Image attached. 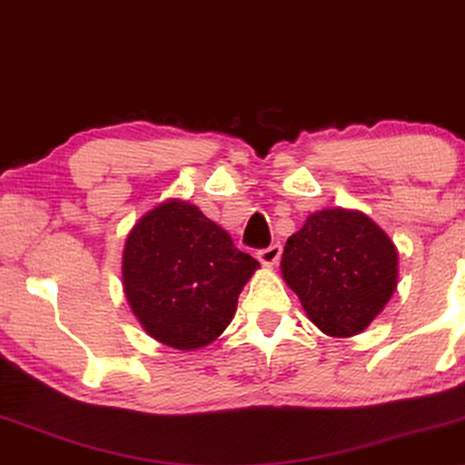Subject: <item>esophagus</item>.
<instances>
[{
  "mask_svg": "<svg viewBox=\"0 0 465 465\" xmlns=\"http://www.w3.org/2000/svg\"><path fill=\"white\" fill-rule=\"evenodd\" d=\"M281 252H282V246L281 244H272V246H268V249L259 251L257 252V259L263 265H268V268H274V265L281 262Z\"/></svg>",
  "mask_w": 465,
  "mask_h": 465,
  "instance_id": "esophagus-1",
  "label": "esophagus"
}]
</instances>
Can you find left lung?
Instances as JSON below:
<instances>
[{
	"instance_id": "obj_1",
	"label": "left lung",
	"mask_w": 465,
	"mask_h": 465,
	"mask_svg": "<svg viewBox=\"0 0 465 465\" xmlns=\"http://www.w3.org/2000/svg\"><path fill=\"white\" fill-rule=\"evenodd\" d=\"M282 278L308 319L333 338L361 333L398 287V249L368 214L325 208L287 240Z\"/></svg>"
}]
</instances>
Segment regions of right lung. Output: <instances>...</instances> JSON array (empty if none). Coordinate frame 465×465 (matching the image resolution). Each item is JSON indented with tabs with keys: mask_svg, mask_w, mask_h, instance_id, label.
I'll return each instance as SVG.
<instances>
[{
	"mask_svg": "<svg viewBox=\"0 0 465 465\" xmlns=\"http://www.w3.org/2000/svg\"><path fill=\"white\" fill-rule=\"evenodd\" d=\"M259 268L193 203L161 202L138 219L123 249V291L148 336L197 351L225 331Z\"/></svg>",
	"mask_w": 465,
	"mask_h": 465,
	"instance_id": "add662e5",
	"label": "right lung"
}]
</instances>
